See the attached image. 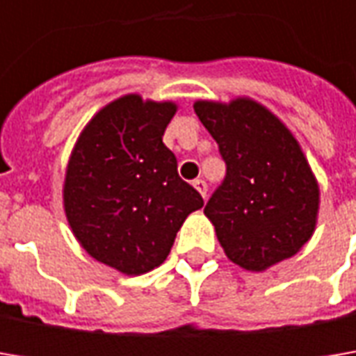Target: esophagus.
Listing matches in <instances>:
<instances>
[{
    "label": "esophagus",
    "instance_id": "esophagus-1",
    "mask_svg": "<svg viewBox=\"0 0 356 356\" xmlns=\"http://www.w3.org/2000/svg\"><path fill=\"white\" fill-rule=\"evenodd\" d=\"M192 184H194V188H196L200 194H202V198H206V196H208V184H206V182H204L202 178H198V180H194Z\"/></svg>",
    "mask_w": 356,
    "mask_h": 356
}]
</instances>
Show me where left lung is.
<instances>
[{"label": "left lung", "mask_w": 356, "mask_h": 356, "mask_svg": "<svg viewBox=\"0 0 356 356\" xmlns=\"http://www.w3.org/2000/svg\"><path fill=\"white\" fill-rule=\"evenodd\" d=\"M194 111L226 162L204 213L227 257L264 271L295 255L313 236L319 186L293 134L250 99L198 101Z\"/></svg>", "instance_id": "1"}]
</instances>
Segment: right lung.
I'll return each instance as SVG.
<instances>
[{"label": "right lung", "mask_w": 356, "mask_h": 356, "mask_svg": "<svg viewBox=\"0 0 356 356\" xmlns=\"http://www.w3.org/2000/svg\"><path fill=\"white\" fill-rule=\"evenodd\" d=\"M176 104L127 95L106 104L81 132L63 200L81 245L127 275L158 267L188 213L204 200L178 176L164 130Z\"/></svg>", "instance_id": "add662e5"}]
</instances>
